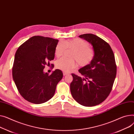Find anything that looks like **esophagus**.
Returning <instances> with one entry per match:
<instances>
[{
  "label": "esophagus",
  "mask_w": 134,
  "mask_h": 134,
  "mask_svg": "<svg viewBox=\"0 0 134 134\" xmlns=\"http://www.w3.org/2000/svg\"><path fill=\"white\" fill-rule=\"evenodd\" d=\"M69 74L66 72H64V75H69Z\"/></svg>",
  "instance_id": "34e87169"
}]
</instances>
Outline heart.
I'll use <instances>...</instances> for the list:
<instances>
[{
    "mask_svg": "<svg viewBox=\"0 0 134 134\" xmlns=\"http://www.w3.org/2000/svg\"><path fill=\"white\" fill-rule=\"evenodd\" d=\"M66 48L74 50L71 55L72 59H68L62 57L57 62V66L65 72H70L77 66H86L90 64L95 56L94 50L89 47V43L81 39L75 38L65 41H60L55 48V55L61 56Z\"/></svg>",
    "mask_w": 134,
    "mask_h": 134,
    "instance_id": "b5f03b06",
    "label": "heart"
}]
</instances>
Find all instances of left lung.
<instances>
[{
    "mask_svg": "<svg viewBox=\"0 0 134 134\" xmlns=\"http://www.w3.org/2000/svg\"><path fill=\"white\" fill-rule=\"evenodd\" d=\"M79 37L91 43L95 56L90 64L79 70L83 77L72 74L70 92L81 105L95 106L103 102L111 92L117 70L115 57L109 44L97 35L84 34Z\"/></svg>",
    "mask_w": 134,
    "mask_h": 134,
    "instance_id": "left-lung-1",
    "label": "left lung"
}]
</instances>
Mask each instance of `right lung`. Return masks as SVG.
<instances>
[{"instance_id":"right-lung-1","label":"right lung","mask_w":134,"mask_h":134,"mask_svg":"<svg viewBox=\"0 0 134 134\" xmlns=\"http://www.w3.org/2000/svg\"><path fill=\"white\" fill-rule=\"evenodd\" d=\"M58 42L51 38L34 36L23 43L15 53L13 79L20 94L31 103L41 104L50 100L63 77L62 71L58 69L50 75L43 72L45 65H49V61L54 59Z\"/></svg>"}]
</instances>
